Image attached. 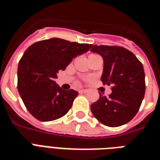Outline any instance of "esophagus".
Returning <instances> with one entry per match:
<instances>
[{
    "label": "esophagus",
    "mask_w": 160,
    "mask_h": 160,
    "mask_svg": "<svg viewBox=\"0 0 160 160\" xmlns=\"http://www.w3.org/2000/svg\"><path fill=\"white\" fill-rule=\"evenodd\" d=\"M79 94H86V93L88 92V90H79Z\"/></svg>",
    "instance_id": "obj_1"
}]
</instances>
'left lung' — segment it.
Masks as SVG:
<instances>
[{"mask_svg": "<svg viewBox=\"0 0 160 160\" xmlns=\"http://www.w3.org/2000/svg\"><path fill=\"white\" fill-rule=\"evenodd\" d=\"M91 51L104 61L101 81L112 85L109 97L100 94L90 107L100 122L111 128L130 122L140 108L145 94V73L142 64L130 50L121 46H97Z\"/></svg>", "mask_w": 160, "mask_h": 160, "instance_id": "obj_1", "label": "left lung"}]
</instances>
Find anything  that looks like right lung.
Here are the masks:
<instances>
[{
  "label": "right lung",
  "instance_id": "add662e5",
  "mask_svg": "<svg viewBox=\"0 0 160 160\" xmlns=\"http://www.w3.org/2000/svg\"><path fill=\"white\" fill-rule=\"evenodd\" d=\"M92 47L89 44L51 38L32 44L24 53L18 68V89L32 116L48 122L64 116L78 91L64 90L53 80L66 70L73 58Z\"/></svg>",
  "mask_w": 160,
  "mask_h": 160
}]
</instances>
